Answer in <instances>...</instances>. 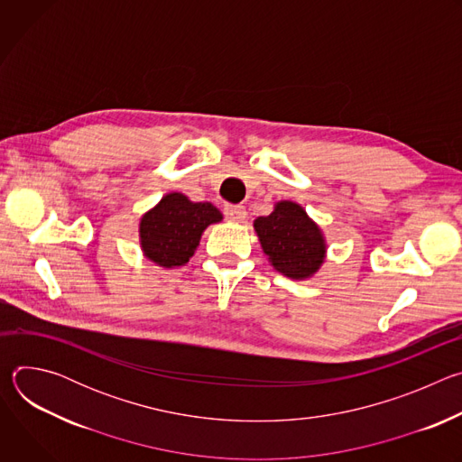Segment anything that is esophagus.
Instances as JSON below:
<instances>
[{
	"mask_svg": "<svg viewBox=\"0 0 462 462\" xmlns=\"http://www.w3.org/2000/svg\"><path fill=\"white\" fill-rule=\"evenodd\" d=\"M225 217H226L228 221L241 223V221H245V217H246V210H245V207H241V205H226V207H225Z\"/></svg>",
	"mask_w": 462,
	"mask_h": 462,
	"instance_id": "esophagus-1",
	"label": "esophagus"
}]
</instances>
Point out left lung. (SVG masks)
I'll list each match as a JSON object with an SVG mask.
<instances>
[{
	"instance_id": "8db88e82",
	"label": "left lung",
	"mask_w": 462,
	"mask_h": 462,
	"mask_svg": "<svg viewBox=\"0 0 462 462\" xmlns=\"http://www.w3.org/2000/svg\"><path fill=\"white\" fill-rule=\"evenodd\" d=\"M263 252L278 273L292 280L312 276L325 257V241L318 225L305 210L291 201H282L267 217L254 221Z\"/></svg>"
}]
</instances>
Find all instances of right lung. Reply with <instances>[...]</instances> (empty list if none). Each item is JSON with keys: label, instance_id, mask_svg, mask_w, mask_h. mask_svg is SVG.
<instances>
[{"label": "right lung", "instance_id": "1", "mask_svg": "<svg viewBox=\"0 0 462 462\" xmlns=\"http://www.w3.org/2000/svg\"><path fill=\"white\" fill-rule=\"evenodd\" d=\"M221 219L210 203H191L182 193H168L141 219L143 250L161 267H180L199 246L205 228Z\"/></svg>", "mask_w": 462, "mask_h": 462}]
</instances>
